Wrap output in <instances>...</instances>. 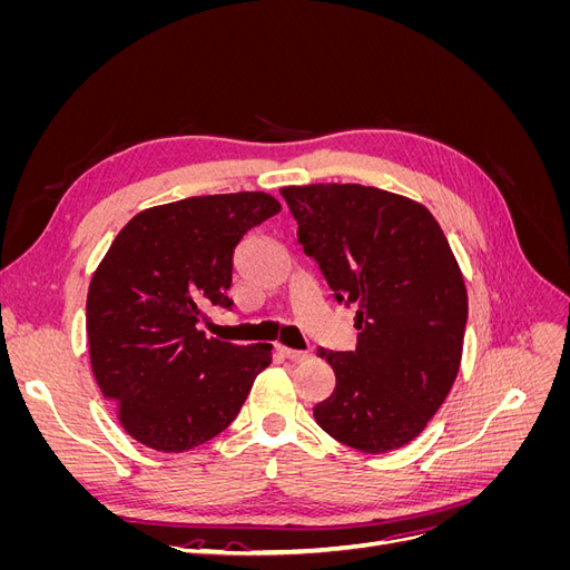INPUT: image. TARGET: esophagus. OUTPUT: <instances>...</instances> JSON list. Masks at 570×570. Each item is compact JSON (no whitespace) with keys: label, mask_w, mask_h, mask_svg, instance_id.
<instances>
[{"label":"esophagus","mask_w":570,"mask_h":570,"mask_svg":"<svg viewBox=\"0 0 570 570\" xmlns=\"http://www.w3.org/2000/svg\"><path fill=\"white\" fill-rule=\"evenodd\" d=\"M278 354L283 356V358H287V361H292V364H302V361H306L308 358V352H297V350H289V347H283V344H278Z\"/></svg>","instance_id":"34e87169"}]
</instances>
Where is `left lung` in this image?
Here are the masks:
<instances>
[{
    "instance_id": "left-lung-1",
    "label": "left lung",
    "mask_w": 570,
    "mask_h": 570,
    "mask_svg": "<svg viewBox=\"0 0 570 570\" xmlns=\"http://www.w3.org/2000/svg\"><path fill=\"white\" fill-rule=\"evenodd\" d=\"M304 254L337 302L356 306L354 352H325L333 394L314 406L327 435L383 454L423 433L450 394L469 295L423 204L356 183L281 187Z\"/></svg>"
}]
</instances>
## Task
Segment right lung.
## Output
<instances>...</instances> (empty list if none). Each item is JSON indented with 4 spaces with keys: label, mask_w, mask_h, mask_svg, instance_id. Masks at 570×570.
<instances>
[{
    "label": "right lung",
    "mask_w": 570,
    "mask_h": 570,
    "mask_svg": "<svg viewBox=\"0 0 570 570\" xmlns=\"http://www.w3.org/2000/svg\"><path fill=\"white\" fill-rule=\"evenodd\" d=\"M278 212L266 193L151 206L99 262L85 314L92 375L118 423L149 450L178 454L223 433L271 364V344L237 347L197 323L204 304H233V249Z\"/></svg>",
    "instance_id": "obj_1"
}]
</instances>
